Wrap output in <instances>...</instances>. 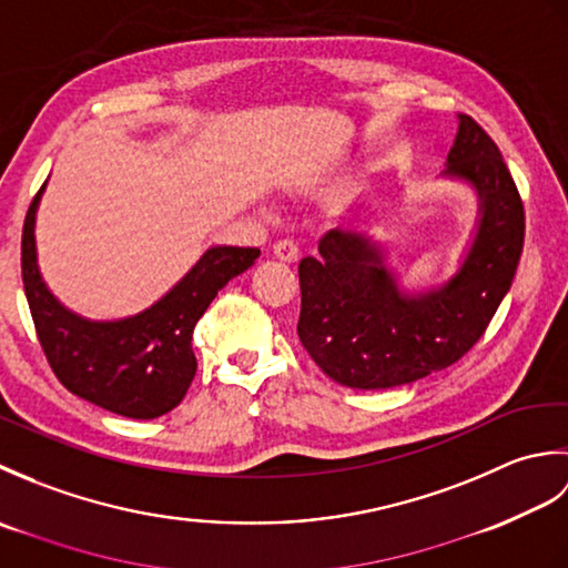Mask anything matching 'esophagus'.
Instances as JSON below:
<instances>
[{
  "label": "esophagus",
  "mask_w": 568,
  "mask_h": 568,
  "mask_svg": "<svg viewBox=\"0 0 568 568\" xmlns=\"http://www.w3.org/2000/svg\"><path fill=\"white\" fill-rule=\"evenodd\" d=\"M273 253H275V258H277V261L293 263V261H297V256H300V248H297L295 241H291V239H281V241H277V244L273 246Z\"/></svg>",
  "instance_id": "34e87169"
}]
</instances>
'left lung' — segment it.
<instances>
[{
	"instance_id": "left-lung-1",
	"label": "left lung",
	"mask_w": 568,
	"mask_h": 568,
	"mask_svg": "<svg viewBox=\"0 0 568 568\" xmlns=\"http://www.w3.org/2000/svg\"><path fill=\"white\" fill-rule=\"evenodd\" d=\"M444 175L474 187L480 212L468 256L444 285L400 291L376 241L344 229L320 239V258L300 261L297 336L346 388L385 390L449 368L510 291L525 244L523 197L496 141L468 114H458Z\"/></svg>"
}]
</instances>
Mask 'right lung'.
Returning a JSON list of instances; mask_svg holds the SVG:
<instances>
[{"instance_id": "add662e5", "label": "right lung", "mask_w": 568, "mask_h": 568, "mask_svg": "<svg viewBox=\"0 0 568 568\" xmlns=\"http://www.w3.org/2000/svg\"><path fill=\"white\" fill-rule=\"evenodd\" d=\"M36 192L23 220L21 277L36 334L55 378L98 407L131 419H153L183 403L197 371L192 332L222 287L251 268L258 248L214 246L159 303L134 317L90 322L65 310L36 265Z\"/></svg>"}]
</instances>
